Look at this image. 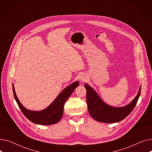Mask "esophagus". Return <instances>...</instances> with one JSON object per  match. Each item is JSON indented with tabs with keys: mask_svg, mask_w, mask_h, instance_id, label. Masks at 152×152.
Instances as JSON below:
<instances>
[{
	"mask_svg": "<svg viewBox=\"0 0 152 152\" xmlns=\"http://www.w3.org/2000/svg\"><path fill=\"white\" fill-rule=\"evenodd\" d=\"M81 80L82 81V82H83V81H84L86 79H85V77H83V76H82L81 77Z\"/></svg>",
	"mask_w": 152,
	"mask_h": 152,
	"instance_id": "34e87169",
	"label": "esophagus"
}]
</instances>
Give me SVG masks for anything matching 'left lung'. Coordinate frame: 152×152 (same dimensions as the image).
I'll use <instances>...</instances> for the list:
<instances>
[{"mask_svg": "<svg viewBox=\"0 0 152 152\" xmlns=\"http://www.w3.org/2000/svg\"><path fill=\"white\" fill-rule=\"evenodd\" d=\"M86 89V102L90 115L97 121L114 123L122 121L128 116L136 105L140 97L141 87L137 96L128 105L123 107H111L99 97L97 94L88 84H84Z\"/></svg>", "mask_w": 152, "mask_h": 152, "instance_id": "left-lung-1", "label": "left lung"}]
</instances>
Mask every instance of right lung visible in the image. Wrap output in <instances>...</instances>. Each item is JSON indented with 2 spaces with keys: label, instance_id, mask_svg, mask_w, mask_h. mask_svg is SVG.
<instances>
[{
  "label": "right lung",
  "instance_id": "add662e5",
  "mask_svg": "<svg viewBox=\"0 0 152 152\" xmlns=\"http://www.w3.org/2000/svg\"><path fill=\"white\" fill-rule=\"evenodd\" d=\"M78 86V81L71 84L66 87L65 89H63L50 105L42 111H35L27 110L21 105L15 94L14 86L12 84L15 99L17 102V104L22 113L31 122L41 125L54 124L60 121L63 114L64 105Z\"/></svg>",
  "mask_w": 152,
  "mask_h": 152
}]
</instances>
